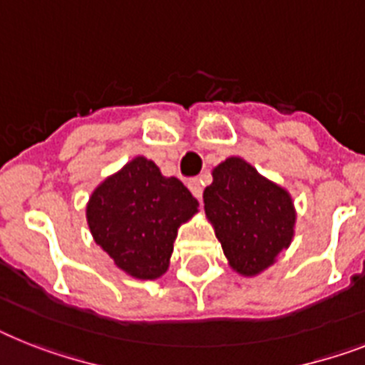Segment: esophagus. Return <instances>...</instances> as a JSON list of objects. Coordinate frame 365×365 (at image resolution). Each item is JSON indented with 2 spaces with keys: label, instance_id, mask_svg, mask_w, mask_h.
<instances>
[{
  "label": "esophagus",
  "instance_id": "34e87169",
  "mask_svg": "<svg viewBox=\"0 0 365 365\" xmlns=\"http://www.w3.org/2000/svg\"><path fill=\"white\" fill-rule=\"evenodd\" d=\"M188 188H190V192L194 194V197L201 200V195H203V186H201L200 179H190L188 180Z\"/></svg>",
  "mask_w": 365,
  "mask_h": 365
}]
</instances>
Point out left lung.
<instances>
[{"instance_id": "1", "label": "left lung", "mask_w": 365, "mask_h": 365, "mask_svg": "<svg viewBox=\"0 0 365 365\" xmlns=\"http://www.w3.org/2000/svg\"><path fill=\"white\" fill-rule=\"evenodd\" d=\"M203 203L225 257L242 276L269 269L293 240L297 215L291 195L242 158L231 156L216 165Z\"/></svg>"}]
</instances>
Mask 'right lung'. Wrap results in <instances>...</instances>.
Returning <instances> with one entry per match:
<instances>
[{
  "mask_svg": "<svg viewBox=\"0 0 365 365\" xmlns=\"http://www.w3.org/2000/svg\"><path fill=\"white\" fill-rule=\"evenodd\" d=\"M197 205L179 179L164 177L155 162L138 156L93 192L87 224L119 269L156 279L170 267L179 225L197 212Z\"/></svg>",
  "mask_w": 365,
  "mask_h": 365,
  "instance_id": "add662e5",
  "label": "right lung"
}]
</instances>
